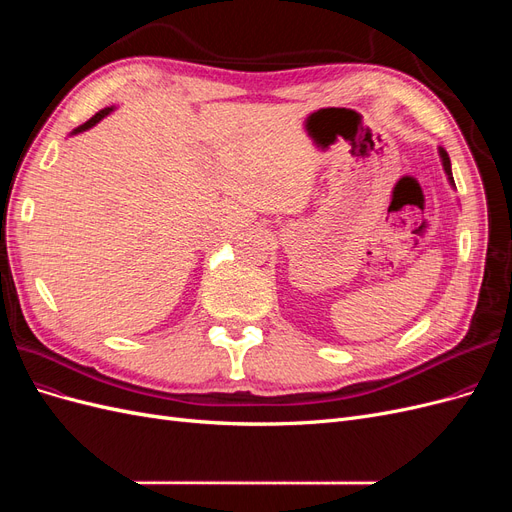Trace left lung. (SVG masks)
Masks as SVG:
<instances>
[{
    "mask_svg": "<svg viewBox=\"0 0 512 512\" xmlns=\"http://www.w3.org/2000/svg\"><path fill=\"white\" fill-rule=\"evenodd\" d=\"M438 153H440V160H442V166H444V173L448 177V183H451L455 188V179H453V173H451V158H448V153L442 147H438Z\"/></svg>",
    "mask_w": 512,
    "mask_h": 512,
    "instance_id": "1",
    "label": "left lung"
}]
</instances>
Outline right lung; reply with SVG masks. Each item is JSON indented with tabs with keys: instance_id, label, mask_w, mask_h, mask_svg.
Segmentation results:
<instances>
[{
	"instance_id": "obj_1",
	"label": "right lung",
	"mask_w": 512,
	"mask_h": 512,
	"mask_svg": "<svg viewBox=\"0 0 512 512\" xmlns=\"http://www.w3.org/2000/svg\"><path fill=\"white\" fill-rule=\"evenodd\" d=\"M111 111H113V106H108V108H102V111H100V113H96V115H94V117H91L89 121H85V123H83V126H79V128H76V130H72V134H81V132H85V130H89V128H94L98 121H102V119H104L106 115H111Z\"/></svg>"
}]
</instances>
